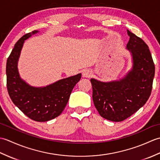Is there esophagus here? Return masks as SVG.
Returning <instances> with one entry per match:
<instances>
[{"instance_id": "esophagus-1", "label": "esophagus", "mask_w": 160, "mask_h": 160, "mask_svg": "<svg viewBox=\"0 0 160 160\" xmlns=\"http://www.w3.org/2000/svg\"><path fill=\"white\" fill-rule=\"evenodd\" d=\"M92 75V71H91L89 69H86L83 71L82 72V76L84 78H90Z\"/></svg>"}]
</instances>
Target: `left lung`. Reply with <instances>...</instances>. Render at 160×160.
<instances>
[{
    "label": "left lung",
    "instance_id": "obj_1",
    "mask_svg": "<svg viewBox=\"0 0 160 160\" xmlns=\"http://www.w3.org/2000/svg\"><path fill=\"white\" fill-rule=\"evenodd\" d=\"M127 49L131 53L132 67L122 79L103 82L91 78L93 100L102 117L121 122L142 107L151 96L155 64L148 45L127 30Z\"/></svg>",
    "mask_w": 160,
    "mask_h": 160
}]
</instances>
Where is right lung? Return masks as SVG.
Masks as SVG:
<instances>
[{"mask_svg": "<svg viewBox=\"0 0 160 160\" xmlns=\"http://www.w3.org/2000/svg\"><path fill=\"white\" fill-rule=\"evenodd\" d=\"M34 30L21 37L7 60V88L12 102L22 113L36 122H47L63 111L81 73L60 80L44 87H33L20 77L18 61L25 40L38 33Z\"/></svg>", "mask_w": 160, "mask_h": 160, "instance_id": "right-lung-1", "label": "right lung"}]
</instances>
